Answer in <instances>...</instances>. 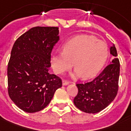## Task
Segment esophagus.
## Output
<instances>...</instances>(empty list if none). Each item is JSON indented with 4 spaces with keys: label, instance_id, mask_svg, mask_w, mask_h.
I'll return each mask as SVG.
<instances>
[{
    "label": "esophagus",
    "instance_id": "esophagus-1",
    "mask_svg": "<svg viewBox=\"0 0 131 131\" xmlns=\"http://www.w3.org/2000/svg\"><path fill=\"white\" fill-rule=\"evenodd\" d=\"M69 84V81H67V80H62V85L63 86H67Z\"/></svg>",
    "mask_w": 131,
    "mask_h": 131
}]
</instances>
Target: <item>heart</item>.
I'll list each match as a JSON object with an SVG mask.
<instances>
[{
	"label": "heart",
	"instance_id": "b5f03b06",
	"mask_svg": "<svg viewBox=\"0 0 131 131\" xmlns=\"http://www.w3.org/2000/svg\"><path fill=\"white\" fill-rule=\"evenodd\" d=\"M63 51L53 53L51 63L56 73L61 74L73 65L75 75L84 79L95 76L102 69L108 58L107 45L94 36L82 35L70 39L63 45Z\"/></svg>",
	"mask_w": 131,
	"mask_h": 131
}]
</instances>
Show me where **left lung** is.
<instances>
[{"instance_id":"obj_1","label":"left lung","mask_w":131,"mask_h":131,"mask_svg":"<svg viewBox=\"0 0 131 131\" xmlns=\"http://www.w3.org/2000/svg\"><path fill=\"white\" fill-rule=\"evenodd\" d=\"M110 53L115 58L105 69L94 79L86 84H78V94L74 99L75 105L81 111L96 114L106 108L117 95L120 75V62L116 48L113 44Z\"/></svg>"}]
</instances>
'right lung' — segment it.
Instances as JSON below:
<instances>
[{
  "label": "right lung",
  "instance_id": "1",
  "mask_svg": "<svg viewBox=\"0 0 131 131\" xmlns=\"http://www.w3.org/2000/svg\"><path fill=\"white\" fill-rule=\"evenodd\" d=\"M58 27L32 28L13 45L7 68L8 92L16 105L28 113L43 110L62 80L49 73L51 52L59 41Z\"/></svg>",
  "mask_w": 131,
  "mask_h": 131
}]
</instances>
